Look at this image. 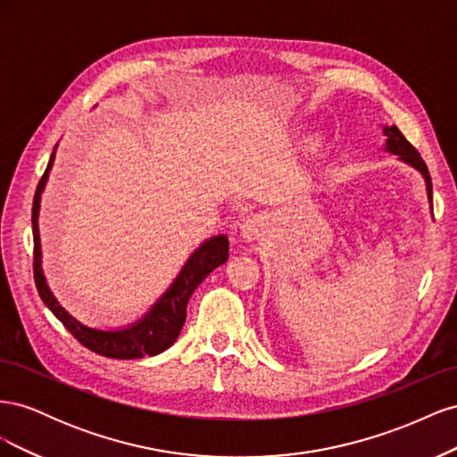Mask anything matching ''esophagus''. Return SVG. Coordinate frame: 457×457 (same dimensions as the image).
<instances>
[{
	"label": "esophagus",
	"mask_w": 457,
	"mask_h": 457,
	"mask_svg": "<svg viewBox=\"0 0 457 457\" xmlns=\"http://www.w3.org/2000/svg\"><path fill=\"white\" fill-rule=\"evenodd\" d=\"M240 232L245 240H259L262 237V232H265V223H262V219L259 215H250L244 219Z\"/></svg>",
	"instance_id": "1"
}]
</instances>
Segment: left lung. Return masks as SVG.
<instances>
[{
	"mask_svg": "<svg viewBox=\"0 0 457 457\" xmlns=\"http://www.w3.org/2000/svg\"><path fill=\"white\" fill-rule=\"evenodd\" d=\"M385 135L389 137L386 139V150H391L393 154L400 156V160H404L406 163L413 165L418 171H421V175L425 177V183H427V195H428V202L433 204V185H431V175H428L427 170V163L423 162V158L420 156V152L411 146V143L406 139V137L400 133V129L396 126L393 128H383Z\"/></svg>",
	"mask_w": 457,
	"mask_h": 457,
	"instance_id": "1",
	"label": "left lung"
}]
</instances>
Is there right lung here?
<instances>
[{
  "instance_id": "obj_1",
  "label": "right lung",
  "mask_w": 457,
  "mask_h": 457,
  "mask_svg": "<svg viewBox=\"0 0 457 457\" xmlns=\"http://www.w3.org/2000/svg\"><path fill=\"white\" fill-rule=\"evenodd\" d=\"M54 158V152L47 163L46 173L41 175V181L37 183L34 204H32V232H34V280L37 294L41 301L46 303L49 311L59 318L62 326L71 331V334L87 347L89 351L118 358V361H129V358H143V356H154L170 349L175 339L181 334V328L187 320V305L190 295L195 289L204 282V278L212 270L228 259V240L227 237H215L202 244L198 250L190 255L187 265L183 267L181 274L171 287L162 295L152 311L137 324L118 329V331H103L87 328L78 322L74 316L68 314L59 301L53 297L49 287L46 284L44 272H41V250H39V232H37V210H39V195L46 187L47 175L51 170V163Z\"/></svg>"
}]
</instances>
